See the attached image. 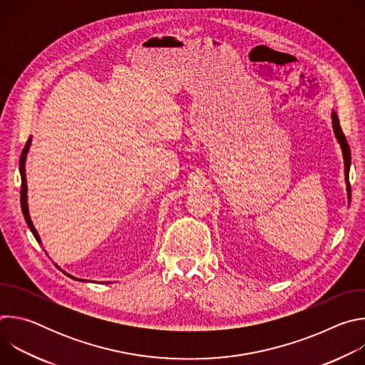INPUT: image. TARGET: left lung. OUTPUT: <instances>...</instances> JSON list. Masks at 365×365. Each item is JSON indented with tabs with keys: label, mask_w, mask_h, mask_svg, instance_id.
I'll list each match as a JSON object with an SVG mask.
<instances>
[{
	"label": "left lung",
	"mask_w": 365,
	"mask_h": 365,
	"mask_svg": "<svg viewBox=\"0 0 365 365\" xmlns=\"http://www.w3.org/2000/svg\"><path fill=\"white\" fill-rule=\"evenodd\" d=\"M332 117V128H334V134L341 145L342 150V155H344V175H345V185H346V196H348V202L351 200V186H349V168H351V150L348 145V141L342 133V128L339 125V118L336 115L335 111H332L331 114Z\"/></svg>",
	"instance_id": "obj_1"
}]
</instances>
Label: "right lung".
<instances>
[{"mask_svg":"<svg viewBox=\"0 0 365 365\" xmlns=\"http://www.w3.org/2000/svg\"><path fill=\"white\" fill-rule=\"evenodd\" d=\"M30 144H31V135H30V138L27 140V143H26V147L23 148V151H21V158H20V175H21V192H20V199H21V211H23V215H24V220H26V222H27V225H29V228H30V231L33 232V235H34V238L37 240V242L38 244H41V240H40V237H38V234H37V231H36V228H34V225H33V222H31V218H30V214H29V203H27V179H26V159H27V153H29V148H30ZM58 269H59V266H56ZM66 276H69L71 279H73V280H79V282H86V280H83V279H76V277H73L72 274H68L66 272H63Z\"/></svg>","mask_w":365,"mask_h":365,"instance_id":"obj_1","label":"right lung"}]
</instances>
